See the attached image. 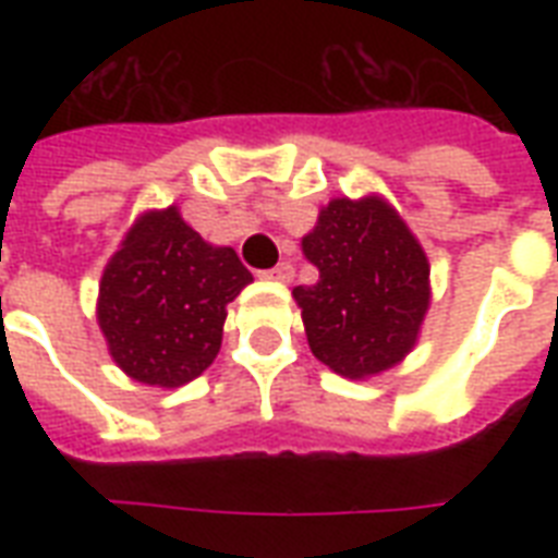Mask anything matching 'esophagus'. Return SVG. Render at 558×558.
<instances>
[{"label": "esophagus", "instance_id": "obj_1", "mask_svg": "<svg viewBox=\"0 0 558 558\" xmlns=\"http://www.w3.org/2000/svg\"><path fill=\"white\" fill-rule=\"evenodd\" d=\"M263 280H280V283H287V280L295 278V269H292V263H278V266H271V269L260 271Z\"/></svg>", "mask_w": 558, "mask_h": 558}]
</instances>
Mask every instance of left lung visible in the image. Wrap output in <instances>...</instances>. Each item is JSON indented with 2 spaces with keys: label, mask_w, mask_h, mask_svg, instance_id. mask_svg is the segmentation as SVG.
I'll list each match as a JSON object with an SVG mask.
<instances>
[{
  "label": "left lung",
  "mask_w": 558,
  "mask_h": 558,
  "mask_svg": "<svg viewBox=\"0 0 558 558\" xmlns=\"http://www.w3.org/2000/svg\"><path fill=\"white\" fill-rule=\"evenodd\" d=\"M304 254L318 280L292 295L315 359L350 379L397 365L428 310V260L397 210L379 196L332 199Z\"/></svg>",
  "instance_id": "left-lung-1"
}]
</instances>
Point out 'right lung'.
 <instances>
[{"label": "right lung", "mask_w": 558, "mask_h": 558, "mask_svg": "<svg viewBox=\"0 0 558 558\" xmlns=\"http://www.w3.org/2000/svg\"><path fill=\"white\" fill-rule=\"evenodd\" d=\"M252 283L234 248L208 245L177 208L144 214L100 278L98 324L118 367L179 388L217 359L226 306Z\"/></svg>", "instance_id": "right-lung-1"}]
</instances>
